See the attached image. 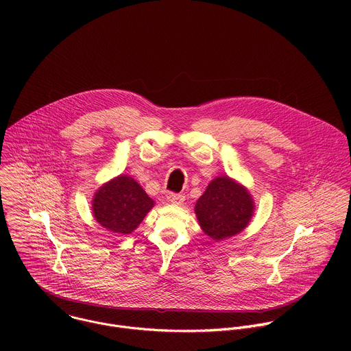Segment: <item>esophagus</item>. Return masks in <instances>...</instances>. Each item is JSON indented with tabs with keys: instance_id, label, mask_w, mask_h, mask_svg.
Segmentation results:
<instances>
[{
	"instance_id": "esophagus-1",
	"label": "esophagus",
	"mask_w": 351,
	"mask_h": 351,
	"mask_svg": "<svg viewBox=\"0 0 351 351\" xmlns=\"http://www.w3.org/2000/svg\"><path fill=\"white\" fill-rule=\"evenodd\" d=\"M168 202L173 206H182L184 202V195L183 194H169Z\"/></svg>"
}]
</instances>
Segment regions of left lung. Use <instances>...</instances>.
<instances>
[{"label": "left lung", "instance_id": "obj_1", "mask_svg": "<svg viewBox=\"0 0 351 351\" xmlns=\"http://www.w3.org/2000/svg\"><path fill=\"white\" fill-rule=\"evenodd\" d=\"M254 210L252 193L228 175L213 179L194 207L199 226L215 241L243 232L252 221Z\"/></svg>", "mask_w": 351, "mask_h": 351}]
</instances>
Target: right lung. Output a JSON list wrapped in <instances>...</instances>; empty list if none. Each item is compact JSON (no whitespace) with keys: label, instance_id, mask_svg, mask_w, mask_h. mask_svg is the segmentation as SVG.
I'll use <instances>...</instances> for the list:
<instances>
[{"label":"right lung","instance_id":"1","mask_svg":"<svg viewBox=\"0 0 351 351\" xmlns=\"http://www.w3.org/2000/svg\"><path fill=\"white\" fill-rule=\"evenodd\" d=\"M154 206V199L129 175L104 183L91 199L94 219L118 234L132 233Z\"/></svg>","mask_w":351,"mask_h":351}]
</instances>
